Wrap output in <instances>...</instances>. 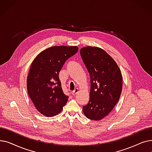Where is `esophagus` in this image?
Returning <instances> with one entry per match:
<instances>
[{
  "mask_svg": "<svg viewBox=\"0 0 152 152\" xmlns=\"http://www.w3.org/2000/svg\"><path fill=\"white\" fill-rule=\"evenodd\" d=\"M78 92H79V89H76L74 91L72 92V95H75Z\"/></svg>",
  "mask_w": 152,
  "mask_h": 152,
  "instance_id": "obj_1",
  "label": "esophagus"
}]
</instances>
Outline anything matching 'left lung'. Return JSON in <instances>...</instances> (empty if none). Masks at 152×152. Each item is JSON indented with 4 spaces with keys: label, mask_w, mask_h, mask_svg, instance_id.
Returning a JSON list of instances; mask_svg holds the SVG:
<instances>
[{
    "label": "left lung",
    "mask_w": 152,
    "mask_h": 152,
    "mask_svg": "<svg viewBox=\"0 0 152 152\" xmlns=\"http://www.w3.org/2000/svg\"><path fill=\"white\" fill-rule=\"evenodd\" d=\"M80 54L91 77L89 102L83 106V112L88 119L100 120L111 112L120 97L121 72L110 55L99 47H84Z\"/></svg>",
    "instance_id": "obj_1"
}]
</instances>
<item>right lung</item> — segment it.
<instances>
[{
    "label": "right lung",
    "mask_w": 152,
    "mask_h": 152,
    "mask_svg": "<svg viewBox=\"0 0 152 152\" xmlns=\"http://www.w3.org/2000/svg\"><path fill=\"white\" fill-rule=\"evenodd\" d=\"M78 50L76 46H53L43 50L32 62L27 78L28 95L39 112L52 117L66 105L59 72L64 63Z\"/></svg>",
    "instance_id": "add662e5"
}]
</instances>
